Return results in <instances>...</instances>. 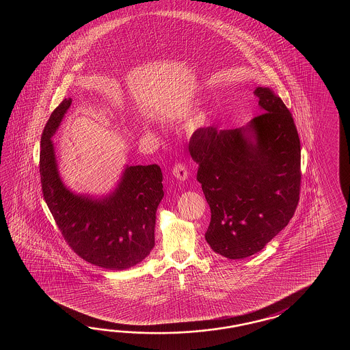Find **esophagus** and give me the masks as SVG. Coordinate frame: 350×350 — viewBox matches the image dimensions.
<instances>
[{"label": "esophagus", "instance_id": "esophagus-1", "mask_svg": "<svg viewBox=\"0 0 350 350\" xmlns=\"http://www.w3.org/2000/svg\"><path fill=\"white\" fill-rule=\"evenodd\" d=\"M172 175L178 178V180H180V181H185L186 178H187V169H186L185 165H175V167L172 169Z\"/></svg>", "mask_w": 350, "mask_h": 350}]
</instances>
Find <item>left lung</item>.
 Segmentation results:
<instances>
[{
	"instance_id": "1",
	"label": "left lung",
	"mask_w": 350,
	"mask_h": 350,
	"mask_svg": "<svg viewBox=\"0 0 350 350\" xmlns=\"http://www.w3.org/2000/svg\"><path fill=\"white\" fill-rule=\"evenodd\" d=\"M260 115L246 126L193 133L189 151L211 210L205 239L215 253L244 259L291 221L300 191V140L291 111L269 88H256Z\"/></svg>"
}]
</instances>
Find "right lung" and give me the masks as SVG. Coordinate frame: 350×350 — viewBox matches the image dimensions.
Instances as JSON below:
<instances>
[{
    "label": "right lung",
    "instance_id": "add662e5",
    "mask_svg": "<svg viewBox=\"0 0 350 350\" xmlns=\"http://www.w3.org/2000/svg\"><path fill=\"white\" fill-rule=\"evenodd\" d=\"M71 103L65 98L53 110L41 136L40 175L46 204L67 244L83 260L109 270L131 268L155 245L163 172L157 164L126 165L118 186L105 196L71 191L59 176L51 140Z\"/></svg>",
    "mask_w": 350,
    "mask_h": 350
}]
</instances>
